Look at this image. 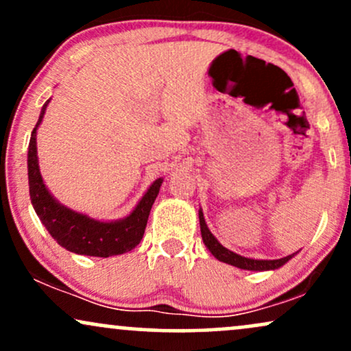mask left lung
I'll use <instances>...</instances> for the list:
<instances>
[{
    "label": "left lung",
    "mask_w": 351,
    "mask_h": 351,
    "mask_svg": "<svg viewBox=\"0 0 351 351\" xmlns=\"http://www.w3.org/2000/svg\"><path fill=\"white\" fill-rule=\"evenodd\" d=\"M199 226H201V236H203V243L209 251H211L213 256H215L217 261H221V263L231 264L234 265V267L247 269V271H271V269H279L280 265H284L289 259H292L293 257L292 254V256L282 257V259H276V261L247 259V257H243L239 256V254L229 251V249L223 247V245L217 243V239L211 234V231L208 229L206 223H204L203 213L201 211H199Z\"/></svg>",
    "instance_id": "left-lung-1"
}]
</instances>
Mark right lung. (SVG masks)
<instances>
[{
	"label": "right lung",
	"mask_w": 351,
	"mask_h": 351,
	"mask_svg": "<svg viewBox=\"0 0 351 351\" xmlns=\"http://www.w3.org/2000/svg\"><path fill=\"white\" fill-rule=\"evenodd\" d=\"M47 104L49 100L41 108V115L31 134L29 150H27L29 195L36 215L43 221L49 234L71 252L82 254V256L108 257L132 251L142 241L148 215L158 196L163 180L158 178L153 181L150 189L145 193L132 215L115 223L90 219L86 215H80L59 204L44 186L38 165V148H36V130L41 123Z\"/></svg>",
	"instance_id": "right-lung-1"
}]
</instances>
